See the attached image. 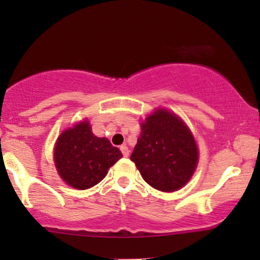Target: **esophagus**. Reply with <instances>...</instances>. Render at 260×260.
Here are the masks:
<instances>
[{"mask_svg":"<svg viewBox=\"0 0 260 260\" xmlns=\"http://www.w3.org/2000/svg\"><path fill=\"white\" fill-rule=\"evenodd\" d=\"M120 149H121L122 154H123V156L127 157L128 155H129V149H128V147H126V145H121Z\"/></svg>","mask_w":260,"mask_h":260,"instance_id":"obj_1","label":"esophagus"}]
</instances>
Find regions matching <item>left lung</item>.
Listing matches in <instances>:
<instances>
[{
    "instance_id": "obj_1",
    "label": "left lung",
    "mask_w": 260,
    "mask_h": 260,
    "mask_svg": "<svg viewBox=\"0 0 260 260\" xmlns=\"http://www.w3.org/2000/svg\"><path fill=\"white\" fill-rule=\"evenodd\" d=\"M131 155L144 181L155 189L174 192L189 181L198 162L192 133L174 113L160 109L148 116Z\"/></svg>"
}]
</instances>
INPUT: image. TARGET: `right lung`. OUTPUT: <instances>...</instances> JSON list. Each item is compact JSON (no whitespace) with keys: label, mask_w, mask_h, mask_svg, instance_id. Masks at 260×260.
I'll use <instances>...</instances> for the list:
<instances>
[{"label":"right lung","mask_w":260,"mask_h":260,"mask_svg":"<svg viewBox=\"0 0 260 260\" xmlns=\"http://www.w3.org/2000/svg\"><path fill=\"white\" fill-rule=\"evenodd\" d=\"M121 157L120 149L109 139L92 134L88 121L66 129L55 147V165L59 176L77 189H88L103 181Z\"/></svg>","instance_id":"1"}]
</instances>
